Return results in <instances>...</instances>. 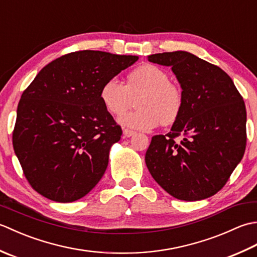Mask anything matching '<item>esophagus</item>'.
<instances>
[{
  "label": "esophagus",
  "instance_id": "34e87169",
  "mask_svg": "<svg viewBox=\"0 0 257 257\" xmlns=\"http://www.w3.org/2000/svg\"><path fill=\"white\" fill-rule=\"evenodd\" d=\"M135 134H136V132H134V130H130V129H123V137H125V138L132 137V136H134Z\"/></svg>",
  "mask_w": 257,
  "mask_h": 257
}]
</instances>
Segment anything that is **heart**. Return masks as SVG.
Returning <instances> with one entry per match:
<instances>
[{
    "label": "heart",
    "mask_w": 257,
    "mask_h": 257,
    "mask_svg": "<svg viewBox=\"0 0 257 257\" xmlns=\"http://www.w3.org/2000/svg\"><path fill=\"white\" fill-rule=\"evenodd\" d=\"M170 80L166 70L156 65H141L127 75L125 84L117 78L105 81L100 99L109 112L118 116L137 98L138 108L119 118V122L127 127L149 130L159 123L169 125L179 119L184 105L181 88Z\"/></svg>",
    "instance_id": "obj_1"
}]
</instances>
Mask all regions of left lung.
<instances>
[{
    "label": "left lung",
    "mask_w": 257,
    "mask_h": 257,
    "mask_svg": "<svg viewBox=\"0 0 257 257\" xmlns=\"http://www.w3.org/2000/svg\"><path fill=\"white\" fill-rule=\"evenodd\" d=\"M148 59L171 66L184 105L171 132L152 137L146 165L158 184L174 198H210L224 187L244 156L243 97L224 70L191 53L154 54Z\"/></svg>",
    "instance_id": "obj_1"
}]
</instances>
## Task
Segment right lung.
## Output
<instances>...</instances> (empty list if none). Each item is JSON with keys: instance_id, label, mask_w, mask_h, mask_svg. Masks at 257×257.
<instances>
[{"instance_id": "add662e5", "label": "right lung", "mask_w": 257, "mask_h": 257, "mask_svg": "<svg viewBox=\"0 0 257 257\" xmlns=\"http://www.w3.org/2000/svg\"><path fill=\"white\" fill-rule=\"evenodd\" d=\"M137 61L100 51L73 52L47 64L23 91L13 148L36 192L67 203L99 182L110 147L122 135L102 105L101 86Z\"/></svg>"}]
</instances>
